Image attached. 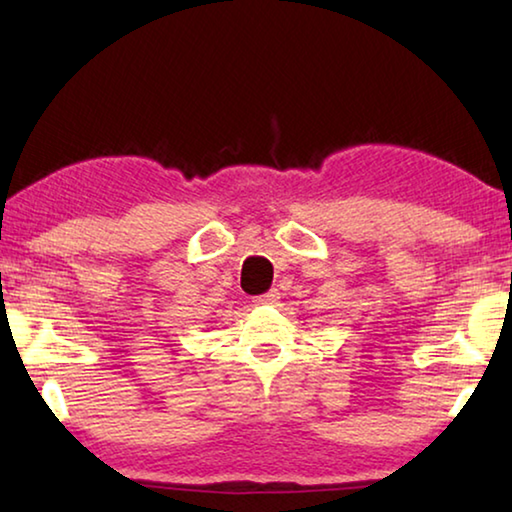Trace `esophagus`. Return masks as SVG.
<instances>
[{
    "mask_svg": "<svg viewBox=\"0 0 512 512\" xmlns=\"http://www.w3.org/2000/svg\"><path fill=\"white\" fill-rule=\"evenodd\" d=\"M277 300H280V291H277V289L266 291L264 296H257V298H255L257 305H275Z\"/></svg>",
    "mask_w": 512,
    "mask_h": 512,
    "instance_id": "obj_1",
    "label": "esophagus"
}]
</instances>
